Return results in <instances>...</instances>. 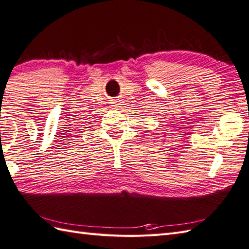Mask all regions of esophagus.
I'll use <instances>...</instances> for the list:
<instances>
[{"mask_svg":"<svg viewBox=\"0 0 249 249\" xmlns=\"http://www.w3.org/2000/svg\"><path fill=\"white\" fill-rule=\"evenodd\" d=\"M120 105H121V104L119 103V100H115V102H113V105H112V106H113V107H114L115 109H118V108L121 107Z\"/></svg>","mask_w":249,"mask_h":249,"instance_id":"1","label":"esophagus"}]
</instances>
